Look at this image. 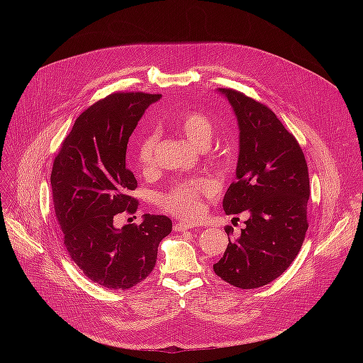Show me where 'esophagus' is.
<instances>
[{"instance_id":"34e87169","label":"esophagus","mask_w":363,"mask_h":363,"mask_svg":"<svg viewBox=\"0 0 363 363\" xmlns=\"http://www.w3.org/2000/svg\"><path fill=\"white\" fill-rule=\"evenodd\" d=\"M189 228H192V224H188V223H175L174 224V231H177V233L186 231Z\"/></svg>"}]
</instances>
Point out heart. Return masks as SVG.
Masks as SVG:
<instances>
[{
  "label": "heart",
  "mask_w": 363,
  "mask_h": 363,
  "mask_svg": "<svg viewBox=\"0 0 363 363\" xmlns=\"http://www.w3.org/2000/svg\"><path fill=\"white\" fill-rule=\"evenodd\" d=\"M171 126L181 132L185 139L196 149H203L210 145L214 135L213 122L198 111L181 109L171 115ZM155 145V136L147 135L140 140L138 149V161L143 168L152 165V152ZM208 181L195 179L188 182L175 184L168 192H165L160 202L164 208L181 218L192 220L201 214V196L210 191Z\"/></svg>",
  "instance_id": "1"
}]
</instances>
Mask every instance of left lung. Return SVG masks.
Wrapping results in <instances>:
<instances>
[{
  "label": "left lung",
  "mask_w": 363,
  "mask_h": 363,
  "mask_svg": "<svg viewBox=\"0 0 363 363\" xmlns=\"http://www.w3.org/2000/svg\"><path fill=\"white\" fill-rule=\"evenodd\" d=\"M217 90L240 130L235 182L223 208L227 216L248 211L250 217L240 235L228 237L214 272L231 286L257 289L281 276L301 248L308 227L307 164L294 136L267 106L233 89Z\"/></svg>",
  "instance_id": "obj_1"
}]
</instances>
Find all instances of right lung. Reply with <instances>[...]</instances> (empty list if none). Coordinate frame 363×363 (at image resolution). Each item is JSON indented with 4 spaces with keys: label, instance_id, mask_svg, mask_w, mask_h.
<instances>
[{
    "label": "right lung",
    "instance_id": "add662e5",
    "mask_svg": "<svg viewBox=\"0 0 363 363\" xmlns=\"http://www.w3.org/2000/svg\"><path fill=\"white\" fill-rule=\"evenodd\" d=\"M161 94L113 93L74 122L55 160L51 189L56 217L72 260L87 279L111 290H128L157 263L160 242L172 231L165 216L145 214L139 225H115L133 214L138 185L126 167V147L145 111Z\"/></svg>",
    "mask_w": 363,
    "mask_h": 363
}]
</instances>
